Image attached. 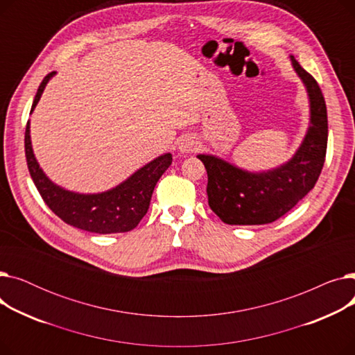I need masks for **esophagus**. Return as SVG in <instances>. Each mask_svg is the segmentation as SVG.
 <instances>
[{"label":"esophagus","instance_id":"34e87169","mask_svg":"<svg viewBox=\"0 0 355 355\" xmlns=\"http://www.w3.org/2000/svg\"><path fill=\"white\" fill-rule=\"evenodd\" d=\"M197 148H198V141H197L196 137L185 135L178 141V149H180V153H182V154L194 153Z\"/></svg>","mask_w":355,"mask_h":355}]
</instances>
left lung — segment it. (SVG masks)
<instances>
[{
	"label": "left lung",
	"mask_w": 355,
	"mask_h": 355,
	"mask_svg": "<svg viewBox=\"0 0 355 355\" xmlns=\"http://www.w3.org/2000/svg\"><path fill=\"white\" fill-rule=\"evenodd\" d=\"M292 67L302 80L309 99V126L302 144L285 164L252 173L210 154L198 159L207 170L210 209L227 225H268L286 214L318 181L328 141L327 105L311 74L291 55Z\"/></svg>",
	"instance_id": "obj_1"
}]
</instances>
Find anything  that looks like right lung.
Masks as SVG:
<instances>
[{
  "label": "right lung",
  "instance_id": "right-lung-1",
  "mask_svg": "<svg viewBox=\"0 0 355 355\" xmlns=\"http://www.w3.org/2000/svg\"><path fill=\"white\" fill-rule=\"evenodd\" d=\"M54 74L55 71L49 73L40 83L31 106V114ZM24 146L30 175L49 209L67 225L99 234L125 233L135 229L149 209V201L158 180L173 162V155L166 153L145 164L114 189L102 193L80 194L54 184L44 174L33 153L30 121L26 126Z\"/></svg>",
  "mask_w": 355,
  "mask_h": 355
}]
</instances>
